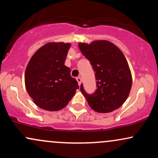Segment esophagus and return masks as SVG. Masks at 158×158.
Instances as JSON below:
<instances>
[{"mask_svg": "<svg viewBox=\"0 0 158 158\" xmlns=\"http://www.w3.org/2000/svg\"><path fill=\"white\" fill-rule=\"evenodd\" d=\"M77 81H78V84H79V85H81V79L80 77H77Z\"/></svg>", "mask_w": 158, "mask_h": 158, "instance_id": "esophagus-1", "label": "esophagus"}]
</instances>
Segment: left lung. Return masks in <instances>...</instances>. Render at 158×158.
<instances>
[{"label":"left lung","mask_w":158,"mask_h":158,"mask_svg":"<svg viewBox=\"0 0 158 158\" xmlns=\"http://www.w3.org/2000/svg\"><path fill=\"white\" fill-rule=\"evenodd\" d=\"M81 52L95 73L97 89L89 95L80 90L90 108L98 113H109L126 102L132 85L131 70L124 54L113 43L97 40L90 44L79 43Z\"/></svg>","instance_id":"1"}]
</instances>
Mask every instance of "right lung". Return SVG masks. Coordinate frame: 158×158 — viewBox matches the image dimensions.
<instances>
[{"mask_svg":"<svg viewBox=\"0 0 158 158\" xmlns=\"http://www.w3.org/2000/svg\"><path fill=\"white\" fill-rule=\"evenodd\" d=\"M70 48V43L49 42L28 62L24 76L27 91L42 109H62L79 89L77 81L70 76V69L64 65Z\"/></svg>","mask_w":158,"mask_h":158,"instance_id":"1","label":"right lung"}]
</instances>
